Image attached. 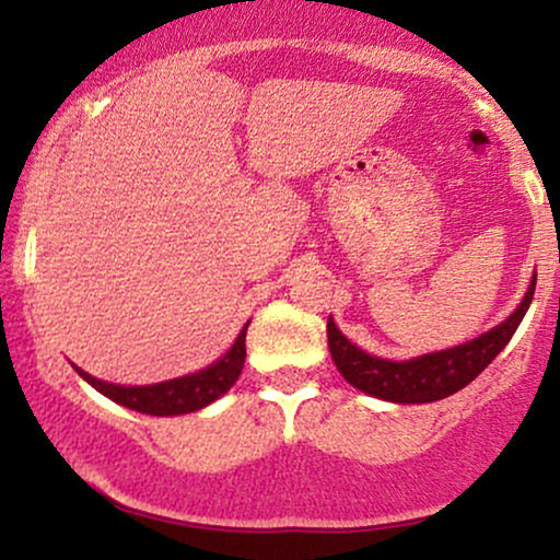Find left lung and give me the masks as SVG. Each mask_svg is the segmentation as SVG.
Listing matches in <instances>:
<instances>
[{
	"instance_id": "obj_1",
	"label": "left lung",
	"mask_w": 560,
	"mask_h": 560,
	"mask_svg": "<svg viewBox=\"0 0 560 560\" xmlns=\"http://www.w3.org/2000/svg\"><path fill=\"white\" fill-rule=\"evenodd\" d=\"M535 284L537 273H532V284L526 289L524 300L494 329L485 331L466 345L447 347V350L429 352V355L410 358V361H387V358L369 355L361 347L352 345L329 316L326 334H329L331 358L345 382H350L365 395L378 397V400L408 405L442 400V397L455 395L466 384H471L511 342L513 331L518 329L526 311H529L532 298H535Z\"/></svg>"
}]
</instances>
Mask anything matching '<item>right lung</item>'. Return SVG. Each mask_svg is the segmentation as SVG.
<instances>
[{
    "label": "right lung",
    "mask_w": 560,
    "mask_h": 560,
    "mask_svg": "<svg viewBox=\"0 0 560 560\" xmlns=\"http://www.w3.org/2000/svg\"><path fill=\"white\" fill-rule=\"evenodd\" d=\"M247 326H242L240 337L231 345V350L221 361H215L208 369L197 371V374L168 378L160 384H147V387H124V384L100 382L86 371H79L83 382H89L96 392L110 397L113 402L124 405V408L139 410L147 416H184L195 413V410L205 408V405L215 402L218 397L226 395L234 387L244 369V358H247V347H244V337H247Z\"/></svg>",
    "instance_id": "obj_1"
}]
</instances>
